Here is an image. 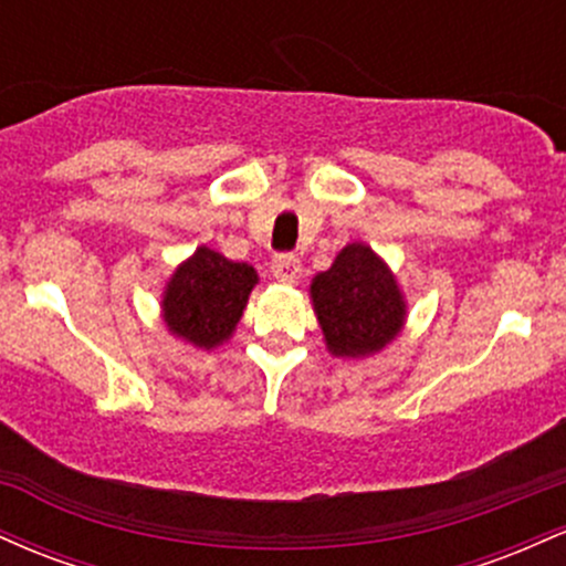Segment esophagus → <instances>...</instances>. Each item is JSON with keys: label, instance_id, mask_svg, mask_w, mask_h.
Returning a JSON list of instances; mask_svg holds the SVG:
<instances>
[{"label": "esophagus", "instance_id": "obj_1", "mask_svg": "<svg viewBox=\"0 0 566 566\" xmlns=\"http://www.w3.org/2000/svg\"><path fill=\"white\" fill-rule=\"evenodd\" d=\"M301 271L303 263L297 261L295 255H276L274 261H271V274H274L282 284L297 282V279H301Z\"/></svg>", "mask_w": 566, "mask_h": 566}]
</instances>
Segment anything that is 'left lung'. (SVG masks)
Wrapping results in <instances>:
<instances>
[{
    "instance_id": "1",
    "label": "left lung",
    "mask_w": 566,
    "mask_h": 566,
    "mask_svg": "<svg viewBox=\"0 0 566 566\" xmlns=\"http://www.w3.org/2000/svg\"><path fill=\"white\" fill-rule=\"evenodd\" d=\"M316 319L333 356L365 359L405 327L407 305L396 276L367 244L354 242L311 282Z\"/></svg>"
}]
</instances>
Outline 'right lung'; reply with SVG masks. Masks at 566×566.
I'll list each match as a JSON object with an SVG mask.
<instances>
[{"label":"right lung","instance_id":"obj_1","mask_svg":"<svg viewBox=\"0 0 566 566\" xmlns=\"http://www.w3.org/2000/svg\"><path fill=\"white\" fill-rule=\"evenodd\" d=\"M255 284L252 265L233 263L210 247H199L167 282L161 316L175 337L212 350L237 329Z\"/></svg>","mask_w":566,"mask_h":566}]
</instances>
